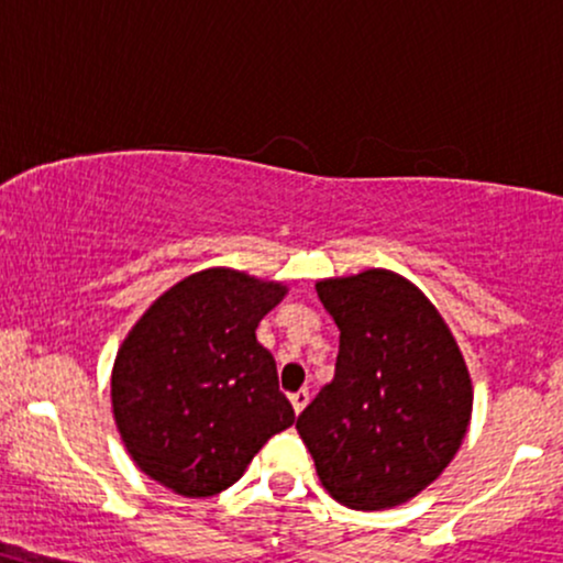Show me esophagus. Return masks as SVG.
<instances>
[{
  "label": "esophagus",
  "mask_w": 563,
  "mask_h": 563,
  "mask_svg": "<svg viewBox=\"0 0 563 563\" xmlns=\"http://www.w3.org/2000/svg\"><path fill=\"white\" fill-rule=\"evenodd\" d=\"M290 404H294L296 415H301L303 406L309 404V390H299V393H290Z\"/></svg>",
  "instance_id": "1"
}]
</instances>
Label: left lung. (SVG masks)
<instances>
[{
  "instance_id": "8db88e82",
  "label": "left lung",
  "mask_w": 563,
  "mask_h": 563,
  "mask_svg": "<svg viewBox=\"0 0 563 563\" xmlns=\"http://www.w3.org/2000/svg\"><path fill=\"white\" fill-rule=\"evenodd\" d=\"M338 330L335 377L296 430L317 477L356 511L401 506L443 475L472 419V377L440 311L390 269L317 280Z\"/></svg>"
}]
</instances>
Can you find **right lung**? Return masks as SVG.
Instances as JSON below:
<instances>
[{"label":"right lung","instance_id":"right-lung-1","mask_svg":"<svg viewBox=\"0 0 563 563\" xmlns=\"http://www.w3.org/2000/svg\"><path fill=\"white\" fill-rule=\"evenodd\" d=\"M286 294L277 280L209 267L133 324L114 356L112 415L146 477L186 498L217 496L296 422L275 358L256 341Z\"/></svg>","mask_w":563,"mask_h":563}]
</instances>
